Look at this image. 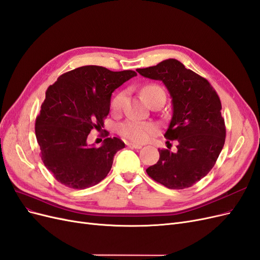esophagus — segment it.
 <instances>
[{
  "label": "esophagus",
  "instance_id": "1",
  "mask_svg": "<svg viewBox=\"0 0 260 260\" xmlns=\"http://www.w3.org/2000/svg\"><path fill=\"white\" fill-rule=\"evenodd\" d=\"M128 146H129V147H132V148H136V149H140V148H142V145H140V144H136V143H128Z\"/></svg>",
  "mask_w": 260,
  "mask_h": 260
}]
</instances>
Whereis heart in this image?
Here are the masks:
<instances>
[{
    "label": "heart",
    "mask_w": 260,
    "mask_h": 260,
    "mask_svg": "<svg viewBox=\"0 0 260 260\" xmlns=\"http://www.w3.org/2000/svg\"><path fill=\"white\" fill-rule=\"evenodd\" d=\"M143 95L149 105L153 106L157 102L161 100L166 101V93L160 85L156 83H149L143 86L142 89ZM125 94L123 92L118 93L112 101V109L114 112H119L123 106ZM119 133L125 139L130 140L135 143H144L154 137L157 132V125L153 122L139 121L135 119H128L119 124Z\"/></svg>",
    "instance_id": "obj_1"
}]
</instances>
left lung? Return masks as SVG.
Here are the masks:
<instances>
[{
	"label": "left lung",
	"instance_id": "obj_1",
	"mask_svg": "<svg viewBox=\"0 0 260 260\" xmlns=\"http://www.w3.org/2000/svg\"><path fill=\"white\" fill-rule=\"evenodd\" d=\"M137 72L164 82L174 109L165 138L167 143L176 141L177 151L159 148V159L146 169L147 175L172 190L190 187L215 166L224 145L221 102L207 79L177 59L169 58Z\"/></svg>",
	"mask_w": 260,
	"mask_h": 260
}]
</instances>
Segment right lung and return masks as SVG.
Listing matches in <instances>:
<instances>
[{
  "mask_svg": "<svg viewBox=\"0 0 260 260\" xmlns=\"http://www.w3.org/2000/svg\"><path fill=\"white\" fill-rule=\"evenodd\" d=\"M135 76L133 70L90 65L62 74L49 86L36 119V137L44 166L58 182L83 190L108 175L124 143L108 138V132L100 147L88 145L86 139L93 129L103 128L112 93Z\"/></svg>",
  "mask_w": 260,
  "mask_h": 260,
  "instance_id": "obj_1",
  "label": "right lung"
}]
</instances>
